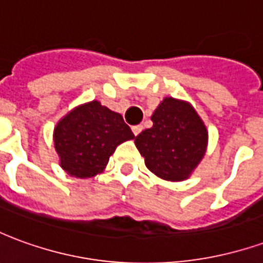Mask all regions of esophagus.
I'll return each instance as SVG.
<instances>
[{
  "label": "esophagus",
  "instance_id": "1",
  "mask_svg": "<svg viewBox=\"0 0 263 263\" xmlns=\"http://www.w3.org/2000/svg\"><path fill=\"white\" fill-rule=\"evenodd\" d=\"M143 126L142 125H134L132 126V132H134V135L137 137V135H139L141 132H142Z\"/></svg>",
  "mask_w": 263,
  "mask_h": 263
}]
</instances>
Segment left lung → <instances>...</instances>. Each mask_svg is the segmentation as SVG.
<instances>
[{
  "instance_id": "left-lung-1",
  "label": "left lung",
  "mask_w": 263,
  "mask_h": 263,
  "mask_svg": "<svg viewBox=\"0 0 263 263\" xmlns=\"http://www.w3.org/2000/svg\"><path fill=\"white\" fill-rule=\"evenodd\" d=\"M154 126L135 138L149 171L163 180L189 179L203 159L209 132L192 104L166 97L151 117Z\"/></svg>"
}]
</instances>
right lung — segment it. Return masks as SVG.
I'll use <instances>...</instances> for the list:
<instances>
[{
  "instance_id": "right-lung-1",
  "label": "right lung",
  "mask_w": 263,
  "mask_h": 263,
  "mask_svg": "<svg viewBox=\"0 0 263 263\" xmlns=\"http://www.w3.org/2000/svg\"><path fill=\"white\" fill-rule=\"evenodd\" d=\"M134 138L122 115L96 100L71 109L53 131L60 166L70 176L81 179L101 173L115 148Z\"/></svg>"
}]
</instances>
